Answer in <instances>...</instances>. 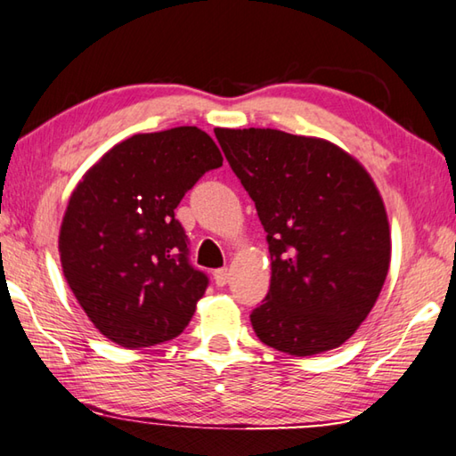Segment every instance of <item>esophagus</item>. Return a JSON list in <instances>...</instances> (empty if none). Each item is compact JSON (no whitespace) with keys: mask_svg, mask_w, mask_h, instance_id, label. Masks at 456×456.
<instances>
[{"mask_svg":"<svg viewBox=\"0 0 456 456\" xmlns=\"http://www.w3.org/2000/svg\"><path fill=\"white\" fill-rule=\"evenodd\" d=\"M213 279H215V285H217V287H225L229 283V271L227 269H217L213 273Z\"/></svg>","mask_w":456,"mask_h":456,"instance_id":"1","label":"esophagus"}]
</instances>
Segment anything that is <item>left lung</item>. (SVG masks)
<instances>
[{"instance_id":"1","label":"left lung","mask_w":456,"mask_h":456,"mask_svg":"<svg viewBox=\"0 0 456 456\" xmlns=\"http://www.w3.org/2000/svg\"><path fill=\"white\" fill-rule=\"evenodd\" d=\"M267 233L271 287L251 313L261 343L293 357L341 346L375 307L391 265L387 209L335 143L279 129H215Z\"/></svg>"}]
</instances>
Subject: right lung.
I'll return each mask as SVG.
<instances>
[{
	"instance_id": "obj_1",
	"label": "right lung",
	"mask_w": 456,
	"mask_h": 456,
	"mask_svg": "<svg viewBox=\"0 0 456 456\" xmlns=\"http://www.w3.org/2000/svg\"><path fill=\"white\" fill-rule=\"evenodd\" d=\"M221 165L205 131L173 127L113 145L73 189L60 229L63 277L110 341L142 349L189 325L207 277L187 261L175 207Z\"/></svg>"
}]
</instances>
